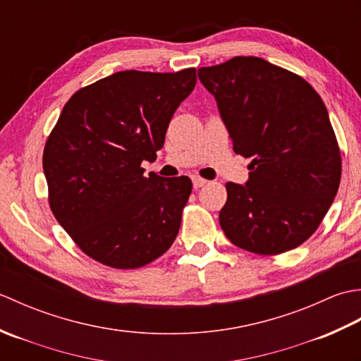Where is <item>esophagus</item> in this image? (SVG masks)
<instances>
[{"label": "esophagus", "mask_w": 361, "mask_h": 361, "mask_svg": "<svg viewBox=\"0 0 361 361\" xmlns=\"http://www.w3.org/2000/svg\"><path fill=\"white\" fill-rule=\"evenodd\" d=\"M206 183H208V180H204V178H202V176H192V185H194V188L195 189H198V188H203Z\"/></svg>", "instance_id": "34e87169"}]
</instances>
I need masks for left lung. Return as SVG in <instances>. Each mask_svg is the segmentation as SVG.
Here are the masks:
<instances>
[{"label": "left lung", "mask_w": 361, "mask_h": 361, "mask_svg": "<svg viewBox=\"0 0 361 361\" xmlns=\"http://www.w3.org/2000/svg\"><path fill=\"white\" fill-rule=\"evenodd\" d=\"M247 185L226 183L220 226L235 247L262 256L293 250L317 231L338 192L341 153L323 99L301 75L259 57L203 66Z\"/></svg>", "instance_id": "1"}]
</instances>
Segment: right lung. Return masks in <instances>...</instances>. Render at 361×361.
<instances>
[{"mask_svg":"<svg viewBox=\"0 0 361 361\" xmlns=\"http://www.w3.org/2000/svg\"><path fill=\"white\" fill-rule=\"evenodd\" d=\"M195 68L119 71L80 88L43 150L49 208L74 243L106 267L133 270L172 247L192 192L189 176L144 175Z\"/></svg>","mask_w":361,"mask_h":361,"instance_id":"1","label":"right lung"}]
</instances>
